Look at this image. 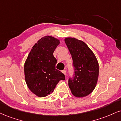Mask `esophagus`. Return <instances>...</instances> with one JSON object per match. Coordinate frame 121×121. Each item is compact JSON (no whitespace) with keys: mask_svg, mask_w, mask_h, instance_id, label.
I'll use <instances>...</instances> for the list:
<instances>
[{"mask_svg":"<svg viewBox=\"0 0 121 121\" xmlns=\"http://www.w3.org/2000/svg\"><path fill=\"white\" fill-rule=\"evenodd\" d=\"M62 72L65 75H66V71L65 70H62Z\"/></svg>","mask_w":121,"mask_h":121,"instance_id":"1","label":"esophagus"}]
</instances>
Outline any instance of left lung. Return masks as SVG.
<instances>
[{
    "instance_id": "1",
    "label": "left lung",
    "mask_w": 121,
    "mask_h": 121,
    "mask_svg": "<svg viewBox=\"0 0 121 121\" xmlns=\"http://www.w3.org/2000/svg\"><path fill=\"white\" fill-rule=\"evenodd\" d=\"M73 59V78H69L68 84L72 94L83 97L91 94L96 86L99 77V63L95 55L82 40L74 38L65 39Z\"/></svg>"
}]
</instances>
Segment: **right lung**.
<instances>
[{
    "instance_id": "add662e5",
    "label": "right lung",
    "mask_w": 121,
    "mask_h": 121,
    "mask_svg": "<svg viewBox=\"0 0 121 121\" xmlns=\"http://www.w3.org/2000/svg\"><path fill=\"white\" fill-rule=\"evenodd\" d=\"M60 43V40L52 36L42 38L33 47L26 60V83L37 96H47L54 91L60 81L65 79V75L55 68L57 60L53 55Z\"/></svg>"
}]
</instances>
